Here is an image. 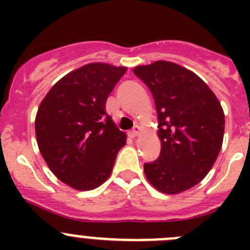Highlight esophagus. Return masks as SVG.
I'll list each match as a JSON object with an SVG mask.
<instances>
[{"label":"esophagus","instance_id":"34e87169","mask_svg":"<svg viewBox=\"0 0 250 250\" xmlns=\"http://www.w3.org/2000/svg\"><path fill=\"white\" fill-rule=\"evenodd\" d=\"M140 132H141V129H140V127H139V126H135V127H134V130H132V131H130V132H129V135H130V138L135 139L136 136L140 135Z\"/></svg>","mask_w":250,"mask_h":250}]
</instances>
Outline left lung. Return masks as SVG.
<instances>
[{"label": "left lung", "mask_w": 250, "mask_h": 250, "mask_svg": "<svg viewBox=\"0 0 250 250\" xmlns=\"http://www.w3.org/2000/svg\"><path fill=\"white\" fill-rule=\"evenodd\" d=\"M134 74L154 96L161 143L160 156L144 164L145 176L161 193H183L202 182L219 155L222 105L198 75L175 62L136 66Z\"/></svg>", "instance_id": "1"}]
</instances>
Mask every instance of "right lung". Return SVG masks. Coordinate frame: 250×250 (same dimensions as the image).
Masks as SVG:
<instances>
[{"mask_svg": "<svg viewBox=\"0 0 250 250\" xmlns=\"http://www.w3.org/2000/svg\"><path fill=\"white\" fill-rule=\"evenodd\" d=\"M127 67L91 62L60 79L41 101L36 140L47 167L75 190L107 180L126 134L106 114L105 104Z\"/></svg>", "mask_w": 250, "mask_h": 250, "instance_id": "obj_1", "label": "right lung"}]
</instances>
